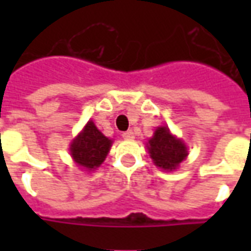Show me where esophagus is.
<instances>
[{"instance_id":"34e87169","label":"esophagus","mask_w":251,"mask_h":251,"mask_svg":"<svg viewBox=\"0 0 251 251\" xmlns=\"http://www.w3.org/2000/svg\"><path fill=\"white\" fill-rule=\"evenodd\" d=\"M122 137H124L125 140H131V138H134V133H133V130L124 131V133H122Z\"/></svg>"}]
</instances>
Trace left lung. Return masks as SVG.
<instances>
[{"instance_id": "1", "label": "left lung", "mask_w": 251, "mask_h": 251, "mask_svg": "<svg viewBox=\"0 0 251 251\" xmlns=\"http://www.w3.org/2000/svg\"><path fill=\"white\" fill-rule=\"evenodd\" d=\"M154 164L164 171H174L187 157V148L183 142L171 134L167 126L157 127L148 145Z\"/></svg>"}]
</instances>
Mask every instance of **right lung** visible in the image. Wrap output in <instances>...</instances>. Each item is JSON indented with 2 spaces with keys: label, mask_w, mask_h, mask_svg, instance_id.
Here are the masks:
<instances>
[{
  "label": "right lung",
  "mask_w": 251,
  "mask_h": 251,
  "mask_svg": "<svg viewBox=\"0 0 251 251\" xmlns=\"http://www.w3.org/2000/svg\"><path fill=\"white\" fill-rule=\"evenodd\" d=\"M110 147L111 140L104 137L93 121H90L82 133L72 141L70 151L75 163L91 171L103 163Z\"/></svg>",
  "instance_id": "add662e5"
}]
</instances>
